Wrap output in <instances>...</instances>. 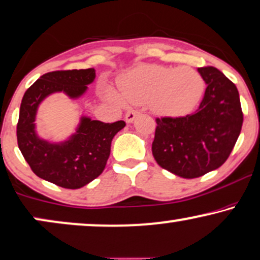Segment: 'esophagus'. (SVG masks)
Wrapping results in <instances>:
<instances>
[{"label": "esophagus", "instance_id": "obj_1", "mask_svg": "<svg viewBox=\"0 0 260 260\" xmlns=\"http://www.w3.org/2000/svg\"><path fill=\"white\" fill-rule=\"evenodd\" d=\"M138 114H139V113H138L137 110H128L126 113V116H124V119H126V122L127 123H132Z\"/></svg>", "mask_w": 260, "mask_h": 260}]
</instances>
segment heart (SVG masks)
Listing matches in <instances>:
<instances>
[{"label":"heart","mask_w":260,"mask_h":260,"mask_svg":"<svg viewBox=\"0 0 260 260\" xmlns=\"http://www.w3.org/2000/svg\"><path fill=\"white\" fill-rule=\"evenodd\" d=\"M120 90L106 86L103 96L116 106L126 101L133 104L149 103L154 114L166 117H181L198 107L205 91V81L198 71L190 67L141 66L120 81Z\"/></svg>","instance_id":"obj_1"}]
</instances>
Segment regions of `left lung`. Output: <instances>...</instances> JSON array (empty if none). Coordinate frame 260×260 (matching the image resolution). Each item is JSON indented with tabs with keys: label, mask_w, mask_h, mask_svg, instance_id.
Listing matches in <instances>:
<instances>
[{
	"label": "left lung",
	"mask_w": 260,
	"mask_h": 260,
	"mask_svg": "<svg viewBox=\"0 0 260 260\" xmlns=\"http://www.w3.org/2000/svg\"><path fill=\"white\" fill-rule=\"evenodd\" d=\"M206 90L198 110L156 119L152 154L163 169L194 179L219 168L231 154L244 121L239 91L215 67H200Z\"/></svg>",
	"instance_id": "1"
}]
</instances>
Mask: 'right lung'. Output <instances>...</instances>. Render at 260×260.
<instances>
[{
    "label": "right lung",
    "instance_id": "obj_1",
    "mask_svg": "<svg viewBox=\"0 0 260 260\" xmlns=\"http://www.w3.org/2000/svg\"><path fill=\"white\" fill-rule=\"evenodd\" d=\"M94 78L93 68L50 72L28 87L21 101L16 126L19 149L36 175L63 188H81L103 173L111 140L126 123H104L81 116L75 133L68 139L54 143L43 139L36 132L37 110L45 98L56 92L78 100Z\"/></svg>",
    "mask_w": 260,
    "mask_h": 260
}]
</instances>
